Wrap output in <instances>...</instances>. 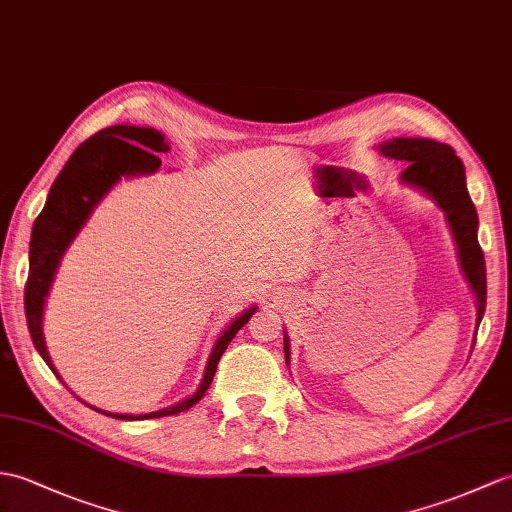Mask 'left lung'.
<instances>
[{"mask_svg":"<svg viewBox=\"0 0 512 512\" xmlns=\"http://www.w3.org/2000/svg\"><path fill=\"white\" fill-rule=\"evenodd\" d=\"M382 154L390 159L406 161L401 181L423 189L430 194L438 207L445 211L447 222L458 244V255L465 277L475 292L478 303V325L486 310V266L484 253L478 244V213L471 202L465 181V165L456 157V152L447 144H438L432 139H392L379 146ZM285 362L290 355L288 338L283 340Z\"/></svg>","mask_w":512,"mask_h":512,"instance_id":"left-lung-1","label":"left lung"}]
</instances>
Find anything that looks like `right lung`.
<instances>
[{
    "instance_id": "add662e5",
    "label": "right lung",
    "mask_w": 512,
    "mask_h": 512,
    "mask_svg": "<svg viewBox=\"0 0 512 512\" xmlns=\"http://www.w3.org/2000/svg\"><path fill=\"white\" fill-rule=\"evenodd\" d=\"M168 150V141H165L159 130L124 124L111 126L91 135L87 141H82L65 163L61 174L56 176L50 194H47L45 207L39 213V218L34 220L30 240V272L26 281V292H23L26 294V301L23 303H26V318L32 342L41 353L45 364L50 366L54 373L56 368L50 360V353H47L43 340V305L47 292H50L58 261H61L69 242L74 240L82 224L87 222L89 213L102 200V196L109 192L122 176L157 172L161 165V159L157 154ZM255 312L257 307H251V310L244 312L240 318H235L227 331H222V336L218 338L216 347H213L209 355L205 377H202V382L192 397L176 403L172 408L139 414V417H130V414H109V417L124 421L157 419L192 408L194 403L205 397L207 388L211 386V379L216 375V368L224 349L229 347V342L235 338L237 331L248 323V318Z\"/></svg>"
}]
</instances>
